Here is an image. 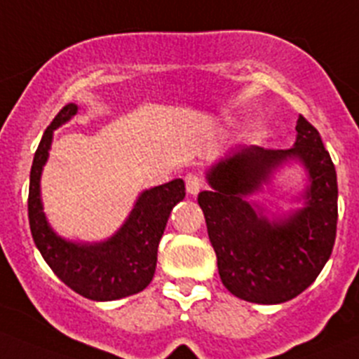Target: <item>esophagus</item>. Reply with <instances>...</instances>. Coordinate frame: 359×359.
Wrapping results in <instances>:
<instances>
[{
  "label": "esophagus",
  "instance_id": "esophagus-1",
  "mask_svg": "<svg viewBox=\"0 0 359 359\" xmlns=\"http://www.w3.org/2000/svg\"><path fill=\"white\" fill-rule=\"evenodd\" d=\"M185 185H187V192H189L190 196H197V194L203 190L204 182H203V177H201L199 174L190 172V174H187V176H185Z\"/></svg>",
  "mask_w": 359,
  "mask_h": 359
}]
</instances>
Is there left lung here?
Wrapping results in <instances>:
<instances>
[{
  "instance_id": "1",
  "label": "left lung",
  "mask_w": 359,
  "mask_h": 359,
  "mask_svg": "<svg viewBox=\"0 0 359 359\" xmlns=\"http://www.w3.org/2000/svg\"><path fill=\"white\" fill-rule=\"evenodd\" d=\"M291 149L238 148L206 174L211 190L197 201L217 254L222 284L236 298L276 305L302 294L323 271L337 236V170L319 132L299 116ZM299 159L311 185L306 208L268 221L244 197L287 159Z\"/></svg>"
}]
</instances>
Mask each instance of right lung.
Listing matches in <instances>:
<instances>
[{
  "instance_id": "1",
  "label": "right lung",
  "mask_w": 359,
  "mask_h": 359,
  "mask_svg": "<svg viewBox=\"0 0 359 359\" xmlns=\"http://www.w3.org/2000/svg\"><path fill=\"white\" fill-rule=\"evenodd\" d=\"M77 112L67 104L42 135L29 174L28 217L32 236L42 257L65 285L93 302H112L137 294L155 275L156 252L167 220L185 197V182L172 180L144 190L114 236L100 243H74L54 233L42 211L40 176L49 156L53 132Z\"/></svg>"
}]
</instances>
